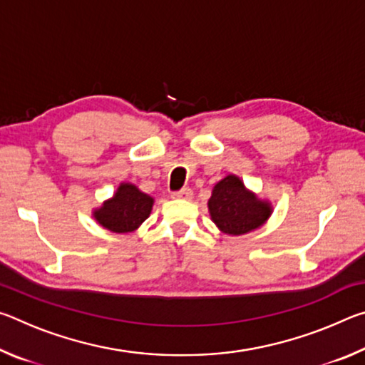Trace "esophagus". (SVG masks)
I'll return each mask as SVG.
<instances>
[{
	"label": "esophagus",
	"mask_w": 365,
	"mask_h": 365,
	"mask_svg": "<svg viewBox=\"0 0 365 365\" xmlns=\"http://www.w3.org/2000/svg\"><path fill=\"white\" fill-rule=\"evenodd\" d=\"M191 196H193V191H191L190 188H182L180 191L172 193V197H174V200H190Z\"/></svg>",
	"instance_id": "1"
}]
</instances>
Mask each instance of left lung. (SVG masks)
Returning <instances> with one entry per match:
<instances>
[{"label":"left lung","mask_w":365,"mask_h":365,"mask_svg":"<svg viewBox=\"0 0 365 365\" xmlns=\"http://www.w3.org/2000/svg\"><path fill=\"white\" fill-rule=\"evenodd\" d=\"M207 209L215 227L232 237L257 230L274 212L269 200H262L246 188L242 178L235 174H228L214 185Z\"/></svg>","instance_id":"obj_1"}]
</instances>
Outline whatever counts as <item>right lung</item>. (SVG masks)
<instances>
[{
	"mask_svg": "<svg viewBox=\"0 0 365 365\" xmlns=\"http://www.w3.org/2000/svg\"><path fill=\"white\" fill-rule=\"evenodd\" d=\"M154 197L141 191L137 185L122 182L109 200L93 209V217L103 228L114 233H132L150 217Z\"/></svg>",
	"mask_w": 365,
	"mask_h": 365,
	"instance_id": "1",
	"label": "right lung"
}]
</instances>
